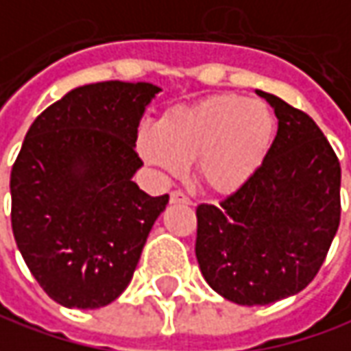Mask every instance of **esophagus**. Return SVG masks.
<instances>
[{"instance_id":"obj_1","label":"esophagus","mask_w":351,"mask_h":351,"mask_svg":"<svg viewBox=\"0 0 351 351\" xmlns=\"http://www.w3.org/2000/svg\"><path fill=\"white\" fill-rule=\"evenodd\" d=\"M171 203H184V205H190L192 199H190L184 192H180V190H175V192H171Z\"/></svg>"}]
</instances>
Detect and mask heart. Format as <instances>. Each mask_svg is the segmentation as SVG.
Instances as JSON below:
<instances>
[{
  "label": "heart",
  "instance_id": "heart-1",
  "mask_svg": "<svg viewBox=\"0 0 351 351\" xmlns=\"http://www.w3.org/2000/svg\"><path fill=\"white\" fill-rule=\"evenodd\" d=\"M274 136V116L262 100L215 95L171 110L158 125L138 129L144 161L167 176L182 175L195 159L199 180L230 192L252 175Z\"/></svg>",
  "mask_w": 351,
  "mask_h": 351
}]
</instances>
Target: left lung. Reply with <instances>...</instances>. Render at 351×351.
Returning <instances> with one entry per match:
<instances>
[{
    "label": "left lung",
    "instance_id": "1",
    "mask_svg": "<svg viewBox=\"0 0 351 351\" xmlns=\"http://www.w3.org/2000/svg\"><path fill=\"white\" fill-rule=\"evenodd\" d=\"M278 134L262 163L218 205L195 209L205 281L241 306H264L310 285L340 224V161L312 117L276 95Z\"/></svg>",
    "mask_w": 351,
    "mask_h": 351
}]
</instances>
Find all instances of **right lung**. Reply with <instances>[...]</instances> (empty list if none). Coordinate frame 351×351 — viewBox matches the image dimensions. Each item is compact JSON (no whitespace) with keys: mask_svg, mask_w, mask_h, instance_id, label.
Returning a JSON list of instances; mask_svg holds the SVG:
<instances>
[{"mask_svg":"<svg viewBox=\"0 0 351 351\" xmlns=\"http://www.w3.org/2000/svg\"><path fill=\"white\" fill-rule=\"evenodd\" d=\"M152 83L102 82L70 90L26 133L11 171V226L39 287L66 308L114 302L133 279L169 195L131 180Z\"/></svg>","mask_w":351,"mask_h":351,"instance_id":"right-lung-1","label":"right lung"}]
</instances>
